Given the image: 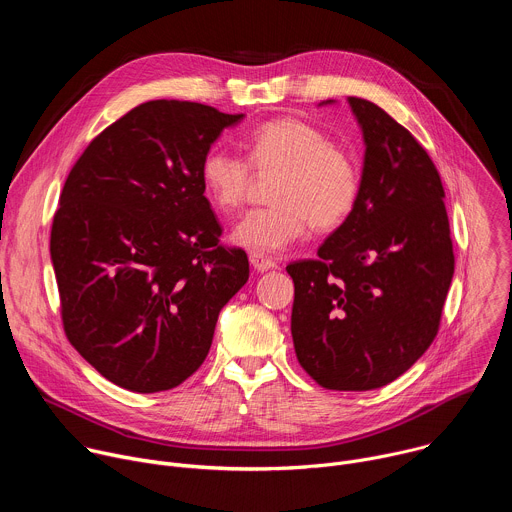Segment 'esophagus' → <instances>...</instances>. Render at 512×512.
<instances>
[{
	"label": "esophagus",
	"mask_w": 512,
	"mask_h": 512,
	"mask_svg": "<svg viewBox=\"0 0 512 512\" xmlns=\"http://www.w3.org/2000/svg\"><path fill=\"white\" fill-rule=\"evenodd\" d=\"M249 261H251L253 269H255V271H259V273H263V271H269V269H275V267H277V263H275L271 257L263 255V253H251V255H249Z\"/></svg>",
	"instance_id": "34e87169"
}]
</instances>
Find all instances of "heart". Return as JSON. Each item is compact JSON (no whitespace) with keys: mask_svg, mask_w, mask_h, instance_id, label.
<instances>
[{"mask_svg":"<svg viewBox=\"0 0 512 512\" xmlns=\"http://www.w3.org/2000/svg\"><path fill=\"white\" fill-rule=\"evenodd\" d=\"M245 148L249 161L221 148H210L200 162L206 198L221 212L237 210L259 174H277L275 204L245 214L231 239L253 253H279L314 227L328 231L342 225L356 206L360 176L352 158L318 127L300 119H273L255 127Z\"/></svg>","mask_w":512,"mask_h":512,"instance_id":"obj_1","label":"heart"}]
</instances>
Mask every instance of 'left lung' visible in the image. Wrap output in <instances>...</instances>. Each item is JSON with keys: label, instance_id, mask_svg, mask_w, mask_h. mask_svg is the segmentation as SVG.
Returning a JSON list of instances; mask_svg holds the SVG:
<instances>
[{"label": "left lung", "instance_id": "obj_1", "mask_svg": "<svg viewBox=\"0 0 512 512\" xmlns=\"http://www.w3.org/2000/svg\"><path fill=\"white\" fill-rule=\"evenodd\" d=\"M348 105L364 141L360 192L320 259L287 265L296 287L291 338L318 385L371 391L401 377L433 342L454 251L427 152L379 105L358 97Z\"/></svg>", "mask_w": 512, "mask_h": 512}]
</instances>
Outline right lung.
<instances>
[{
  "mask_svg": "<svg viewBox=\"0 0 512 512\" xmlns=\"http://www.w3.org/2000/svg\"><path fill=\"white\" fill-rule=\"evenodd\" d=\"M148 101L97 135L70 170L50 233L70 344L111 383L158 393L204 362L218 314L249 279L200 182V162L243 121Z\"/></svg>",
  "mask_w": 512,
  "mask_h": 512,
  "instance_id": "1",
  "label": "right lung"
}]
</instances>
